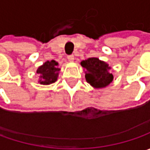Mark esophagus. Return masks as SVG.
Instances as JSON below:
<instances>
[{
	"mask_svg": "<svg viewBox=\"0 0 150 150\" xmlns=\"http://www.w3.org/2000/svg\"><path fill=\"white\" fill-rule=\"evenodd\" d=\"M67 59L69 62H72V61L74 60V56L73 55H68L67 56Z\"/></svg>",
	"mask_w": 150,
	"mask_h": 150,
	"instance_id": "esophagus-1",
	"label": "esophagus"
}]
</instances>
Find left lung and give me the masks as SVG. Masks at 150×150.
I'll list each match as a JSON object with an SVG mask.
<instances>
[{
  "instance_id": "obj_1",
  "label": "left lung",
  "mask_w": 150,
  "mask_h": 150,
  "mask_svg": "<svg viewBox=\"0 0 150 150\" xmlns=\"http://www.w3.org/2000/svg\"><path fill=\"white\" fill-rule=\"evenodd\" d=\"M81 65L87 70L85 72V78L87 83L94 88H104L113 79L112 73L108 72L110 67L106 62L100 61L98 58H88L81 62Z\"/></svg>"
}]
</instances>
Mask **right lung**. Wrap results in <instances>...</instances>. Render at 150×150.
<instances>
[{
	"instance_id": "1",
	"label": "right lung",
	"mask_w": 150,
	"mask_h": 150,
	"mask_svg": "<svg viewBox=\"0 0 150 150\" xmlns=\"http://www.w3.org/2000/svg\"><path fill=\"white\" fill-rule=\"evenodd\" d=\"M58 63L54 60L47 61L42 66L39 67L37 72L41 74V80L39 81L41 84H51L55 83L57 79L58 72L60 68L57 67Z\"/></svg>"
}]
</instances>
